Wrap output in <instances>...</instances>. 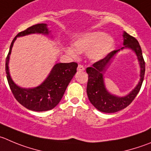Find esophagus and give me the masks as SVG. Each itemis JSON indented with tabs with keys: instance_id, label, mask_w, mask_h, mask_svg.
<instances>
[{
	"instance_id": "esophagus-1",
	"label": "esophagus",
	"mask_w": 151,
	"mask_h": 151,
	"mask_svg": "<svg viewBox=\"0 0 151 151\" xmlns=\"http://www.w3.org/2000/svg\"><path fill=\"white\" fill-rule=\"evenodd\" d=\"M77 70H78V71H84V70H85V68H84V67L82 65V64H78Z\"/></svg>"
}]
</instances>
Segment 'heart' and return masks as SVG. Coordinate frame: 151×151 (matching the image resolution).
Masks as SVG:
<instances>
[{"instance_id": "b5f03b06", "label": "heart", "mask_w": 151, "mask_h": 151, "mask_svg": "<svg viewBox=\"0 0 151 151\" xmlns=\"http://www.w3.org/2000/svg\"><path fill=\"white\" fill-rule=\"evenodd\" d=\"M114 45L113 38L106 35L102 32H93L80 35L73 42L75 50L78 52H88L89 57L93 61L104 58L111 51ZM67 52L73 57L77 56V52L67 48Z\"/></svg>"}]
</instances>
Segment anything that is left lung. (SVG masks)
Returning <instances> with one entry per match:
<instances>
[{
    "instance_id": "obj_1",
    "label": "left lung",
    "mask_w": 151,
    "mask_h": 151,
    "mask_svg": "<svg viewBox=\"0 0 151 151\" xmlns=\"http://www.w3.org/2000/svg\"><path fill=\"white\" fill-rule=\"evenodd\" d=\"M123 37H124V45L125 46L122 47V50L127 47L133 50L136 52L141 67V73H140L141 79L136 88L130 94L124 97H117L111 95L107 91L104 86L102 73L105 70L106 66L110 62V60L120 50L110 52L104 58L95 62L92 67H87L86 69L87 73L88 74V81L87 85V96L91 104L97 110L103 113H116L123 110L129 104H131L141 89L144 79L145 62L142 56L141 47L137 40L134 37L127 33L126 32H124L123 34Z\"/></svg>"
}]
</instances>
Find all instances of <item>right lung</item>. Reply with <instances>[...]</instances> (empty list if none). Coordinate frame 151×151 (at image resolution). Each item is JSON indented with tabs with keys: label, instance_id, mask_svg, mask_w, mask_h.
I'll return each mask as SVG.
<instances>
[{
	"label": "right lung",
	"instance_id": "obj_1",
	"mask_svg": "<svg viewBox=\"0 0 151 151\" xmlns=\"http://www.w3.org/2000/svg\"><path fill=\"white\" fill-rule=\"evenodd\" d=\"M32 33L48 34L47 24H38L21 32L12 40L6 59V74L7 81L15 99L26 108L33 111H47L52 110L60 102L63 95L76 73V62L58 63L53 67L47 79L38 87L32 89L21 88L12 80L9 73L8 63L12 46L17 37Z\"/></svg>",
	"mask_w": 151,
	"mask_h": 151
}]
</instances>
